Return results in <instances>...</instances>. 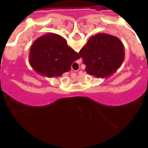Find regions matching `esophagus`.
<instances>
[{
    "label": "esophagus",
    "mask_w": 148,
    "mask_h": 148,
    "mask_svg": "<svg viewBox=\"0 0 148 148\" xmlns=\"http://www.w3.org/2000/svg\"><path fill=\"white\" fill-rule=\"evenodd\" d=\"M72 73H73V71H72ZM72 77H73V78H75V77H76V74L75 73H72Z\"/></svg>",
    "instance_id": "1"
}]
</instances>
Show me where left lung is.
I'll return each mask as SVG.
<instances>
[{
  "mask_svg": "<svg viewBox=\"0 0 148 148\" xmlns=\"http://www.w3.org/2000/svg\"><path fill=\"white\" fill-rule=\"evenodd\" d=\"M87 74L105 78L117 71L125 60V47L116 36L99 33L90 38L79 52Z\"/></svg>",
  "mask_w": 148,
  "mask_h": 148,
  "instance_id": "8db88e82",
  "label": "left lung"
}]
</instances>
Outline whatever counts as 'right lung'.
Returning a JSON list of instances; mask_svg holds the SVG:
<instances>
[{
  "instance_id": "right-lung-1",
  "label": "right lung",
  "mask_w": 148,
  "mask_h": 148,
  "mask_svg": "<svg viewBox=\"0 0 148 148\" xmlns=\"http://www.w3.org/2000/svg\"><path fill=\"white\" fill-rule=\"evenodd\" d=\"M80 56L67 45L64 38L55 33L40 36L31 46L29 56L30 66L40 75L61 76L70 71L71 65Z\"/></svg>"
}]
</instances>
